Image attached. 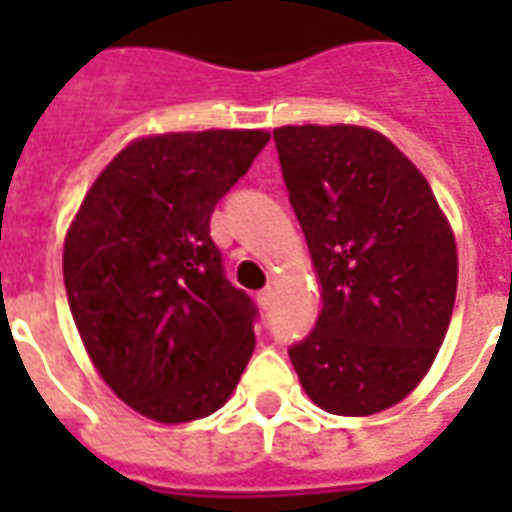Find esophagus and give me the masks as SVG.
I'll list each match as a JSON object with an SVG mask.
<instances>
[{
    "instance_id": "1",
    "label": "esophagus",
    "mask_w": 512,
    "mask_h": 512,
    "mask_svg": "<svg viewBox=\"0 0 512 512\" xmlns=\"http://www.w3.org/2000/svg\"><path fill=\"white\" fill-rule=\"evenodd\" d=\"M257 304L263 307V310H268L271 304H274V288H266L257 293Z\"/></svg>"
}]
</instances>
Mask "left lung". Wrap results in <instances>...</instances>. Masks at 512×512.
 <instances>
[{
  "mask_svg": "<svg viewBox=\"0 0 512 512\" xmlns=\"http://www.w3.org/2000/svg\"><path fill=\"white\" fill-rule=\"evenodd\" d=\"M274 142L323 301L290 362L323 411H386L428 376L450 326V222L417 164L373 128L282 126Z\"/></svg>",
  "mask_w": 512,
  "mask_h": 512,
  "instance_id": "1",
  "label": "left lung"
}]
</instances>
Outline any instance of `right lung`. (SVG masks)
I'll return each instance as SVG.
<instances>
[{
  "label": "right lung",
  "mask_w": 512,
  "mask_h": 512,
  "mask_svg": "<svg viewBox=\"0 0 512 512\" xmlns=\"http://www.w3.org/2000/svg\"><path fill=\"white\" fill-rule=\"evenodd\" d=\"M268 139L263 128L139 136L65 233L62 277L87 356L153 422L213 414L252 359L255 307L224 279L211 213Z\"/></svg>",
  "instance_id": "obj_1"
}]
</instances>
